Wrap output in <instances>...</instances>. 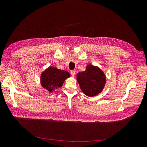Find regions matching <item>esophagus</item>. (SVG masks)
<instances>
[{"label":"esophagus","mask_w":147,"mask_h":147,"mask_svg":"<svg viewBox=\"0 0 147 147\" xmlns=\"http://www.w3.org/2000/svg\"><path fill=\"white\" fill-rule=\"evenodd\" d=\"M70 74L72 75V77H75V70H71L70 71Z\"/></svg>","instance_id":"obj_1"}]
</instances>
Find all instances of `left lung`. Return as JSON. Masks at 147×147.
Masks as SVG:
<instances>
[{
    "mask_svg": "<svg viewBox=\"0 0 147 147\" xmlns=\"http://www.w3.org/2000/svg\"><path fill=\"white\" fill-rule=\"evenodd\" d=\"M77 80L84 94L94 97L103 91L106 84V76L98 66L88 64L85 70L77 74Z\"/></svg>",
    "mask_w": 147,
    "mask_h": 147,
    "instance_id": "1",
    "label": "left lung"
}]
</instances>
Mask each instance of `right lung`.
Segmentation results:
<instances>
[{
  "mask_svg": "<svg viewBox=\"0 0 147 147\" xmlns=\"http://www.w3.org/2000/svg\"><path fill=\"white\" fill-rule=\"evenodd\" d=\"M70 77L67 71L50 66L41 73L40 84L49 92L53 93L56 89L61 88L64 81Z\"/></svg>",
  "mask_w": 147,
  "mask_h": 147,
  "instance_id": "1",
  "label": "right lung"
}]
</instances>
